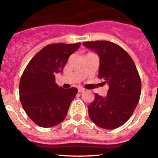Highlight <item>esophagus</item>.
Segmentation results:
<instances>
[{
  "label": "esophagus",
  "instance_id": "obj_1",
  "mask_svg": "<svg viewBox=\"0 0 158 158\" xmlns=\"http://www.w3.org/2000/svg\"><path fill=\"white\" fill-rule=\"evenodd\" d=\"M85 89L83 88H78V92H83V91H85Z\"/></svg>",
  "mask_w": 158,
  "mask_h": 158
}]
</instances>
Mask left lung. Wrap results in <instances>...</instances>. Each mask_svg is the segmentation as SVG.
I'll return each mask as SVG.
<instances>
[{"instance_id": "1", "label": "left lung", "mask_w": 158, "mask_h": 158, "mask_svg": "<svg viewBox=\"0 0 158 158\" xmlns=\"http://www.w3.org/2000/svg\"><path fill=\"white\" fill-rule=\"evenodd\" d=\"M83 45L99 56L98 77L109 85L106 97L94 94L88 106L91 121L101 128L113 130L131 117L139 102L141 81L134 62L122 47L109 41Z\"/></svg>"}]
</instances>
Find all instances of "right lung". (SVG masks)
Returning a JSON list of instances; mask_svg holds the SVG:
<instances>
[{
    "instance_id": "obj_1",
    "label": "right lung",
    "mask_w": 158,
    "mask_h": 158,
    "mask_svg": "<svg viewBox=\"0 0 158 158\" xmlns=\"http://www.w3.org/2000/svg\"><path fill=\"white\" fill-rule=\"evenodd\" d=\"M80 46L81 43L48 45L25 67L19 84L20 101L28 116L40 127H55L67 116L77 89L59 87L55 74L62 73L69 56Z\"/></svg>"
}]
</instances>
